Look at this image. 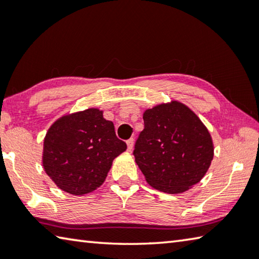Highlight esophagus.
<instances>
[{
    "instance_id": "1",
    "label": "esophagus",
    "mask_w": 259,
    "mask_h": 259,
    "mask_svg": "<svg viewBox=\"0 0 259 259\" xmlns=\"http://www.w3.org/2000/svg\"><path fill=\"white\" fill-rule=\"evenodd\" d=\"M126 144H127V150H128V151H132L133 146H134V139H130V140H127V141H126Z\"/></svg>"
}]
</instances>
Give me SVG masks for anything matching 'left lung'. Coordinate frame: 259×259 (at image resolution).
Masks as SVG:
<instances>
[{"instance_id":"1","label":"left lung","mask_w":259,"mask_h":259,"mask_svg":"<svg viewBox=\"0 0 259 259\" xmlns=\"http://www.w3.org/2000/svg\"><path fill=\"white\" fill-rule=\"evenodd\" d=\"M144 130L133 155L152 188L181 193L197 184L210 166V134L192 110L178 101L159 104L143 113Z\"/></svg>"}]
</instances>
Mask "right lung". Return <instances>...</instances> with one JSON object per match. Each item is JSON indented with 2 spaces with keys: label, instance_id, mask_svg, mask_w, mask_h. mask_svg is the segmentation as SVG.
Listing matches in <instances>:
<instances>
[{
  "label": "right lung",
  "instance_id": "1",
  "mask_svg": "<svg viewBox=\"0 0 259 259\" xmlns=\"http://www.w3.org/2000/svg\"><path fill=\"white\" fill-rule=\"evenodd\" d=\"M127 149L116 137L113 122L99 109L63 116L44 139L43 166L59 188L81 196L106 180L112 160Z\"/></svg>",
  "mask_w": 259,
  "mask_h": 259
}]
</instances>
